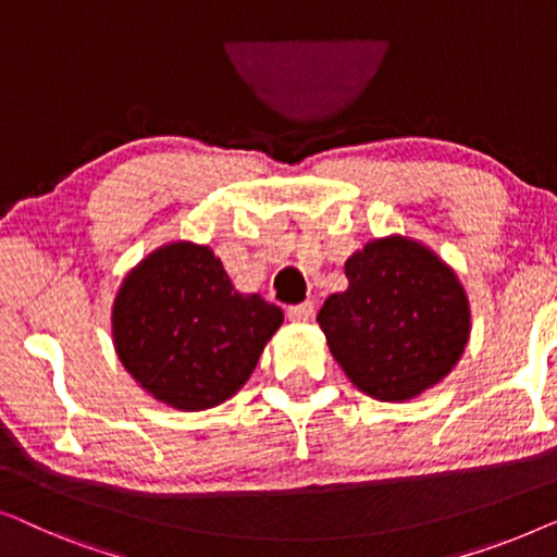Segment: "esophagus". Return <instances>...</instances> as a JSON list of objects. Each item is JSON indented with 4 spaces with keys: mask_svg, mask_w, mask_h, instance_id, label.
I'll return each mask as SVG.
<instances>
[{
    "mask_svg": "<svg viewBox=\"0 0 557 557\" xmlns=\"http://www.w3.org/2000/svg\"><path fill=\"white\" fill-rule=\"evenodd\" d=\"M312 310H315V305L312 302L293 305V308H287V318L293 320V323H308V320L312 318Z\"/></svg>",
    "mask_w": 557,
    "mask_h": 557,
    "instance_id": "1",
    "label": "esophagus"
}]
</instances>
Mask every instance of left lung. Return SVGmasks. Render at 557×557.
Returning a JSON list of instances; mask_svg holds the SVG:
<instances>
[{"instance_id": "obj_1", "label": "left lung", "mask_w": 557, "mask_h": 557, "mask_svg": "<svg viewBox=\"0 0 557 557\" xmlns=\"http://www.w3.org/2000/svg\"><path fill=\"white\" fill-rule=\"evenodd\" d=\"M346 293L318 312L350 383L379 401H411L459 363L469 300L449 264L417 239L391 234L346 260Z\"/></svg>"}]
</instances>
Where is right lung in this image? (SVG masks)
Returning a JSON list of instances; mask_svg holds the SVG:
<instances>
[{
    "mask_svg": "<svg viewBox=\"0 0 557 557\" xmlns=\"http://www.w3.org/2000/svg\"><path fill=\"white\" fill-rule=\"evenodd\" d=\"M121 363L178 411L224 404L245 386L282 310L237 293L207 245L171 242L123 277L111 312Z\"/></svg>",
    "mask_w": 557,
    "mask_h": 557,
    "instance_id": "add662e5",
    "label": "right lung"
}]
</instances>
